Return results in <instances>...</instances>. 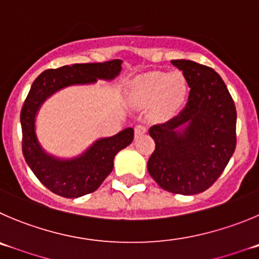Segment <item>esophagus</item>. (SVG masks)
<instances>
[{
  "label": "esophagus",
  "mask_w": 259,
  "mask_h": 259,
  "mask_svg": "<svg viewBox=\"0 0 259 259\" xmlns=\"http://www.w3.org/2000/svg\"><path fill=\"white\" fill-rule=\"evenodd\" d=\"M147 132H148V130H147V127L144 126V125H137V126H135V129H134V134H135V138H139V137H142V135H143V134H146Z\"/></svg>",
  "instance_id": "1"
}]
</instances>
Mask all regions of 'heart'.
<instances>
[{"instance_id":"obj_1","label":"heart","mask_w":259,"mask_h":259,"mask_svg":"<svg viewBox=\"0 0 259 259\" xmlns=\"http://www.w3.org/2000/svg\"><path fill=\"white\" fill-rule=\"evenodd\" d=\"M129 97L138 106L154 102L158 115H172L187 101L188 81L180 71H149L132 81Z\"/></svg>"}]
</instances>
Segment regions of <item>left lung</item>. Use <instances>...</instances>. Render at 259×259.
Wrapping results in <instances>:
<instances>
[{
	"mask_svg": "<svg viewBox=\"0 0 259 259\" xmlns=\"http://www.w3.org/2000/svg\"><path fill=\"white\" fill-rule=\"evenodd\" d=\"M189 85L183 111L149 135L156 149L148 172L157 184L175 194L208 189L230 161L236 146V110L224 80L213 69L189 60H172Z\"/></svg>",
	"mask_w": 259,
	"mask_h": 259,
	"instance_id": "left-lung-1",
	"label": "left lung"
}]
</instances>
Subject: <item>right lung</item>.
Returning a JSON list of instances; mask_svg holds the SVG:
<instances>
[{"instance_id": "obj_1", "label": "right lung", "mask_w": 259, "mask_h": 259, "mask_svg": "<svg viewBox=\"0 0 259 259\" xmlns=\"http://www.w3.org/2000/svg\"><path fill=\"white\" fill-rule=\"evenodd\" d=\"M121 60L97 64H74L50 69L31 84L20 113L23 154L31 171L46 188L65 198H79L101 187L113 168V158L134 139V129L126 127L113 137L100 138L81 154L60 158L45 151L35 132V118L47 98L70 85H85L113 80L121 71Z\"/></svg>"}]
</instances>
